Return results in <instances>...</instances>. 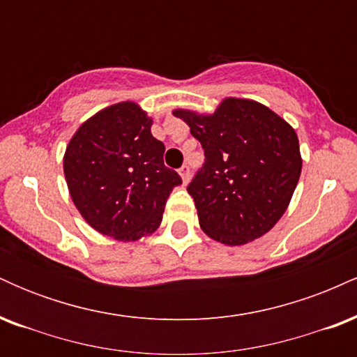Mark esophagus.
I'll list each match as a JSON object with an SVG mask.
<instances>
[{
    "label": "esophagus",
    "mask_w": 357,
    "mask_h": 357,
    "mask_svg": "<svg viewBox=\"0 0 357 357\" xmlns=\"http://www.w3.org/2000/svg\"><path fill=\"white\" fill-rule=\"evenodd\" d=\"M179 174H181V179H183V183L186 184L188 181H190V166L188 165H184L181 169H179Z\"/></svg>",
    "instance_id": "esophagus-1"
}]
</instances>
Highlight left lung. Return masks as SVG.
Wrapping results in <instances>:
<instances>
[{"mask_svg": "<svg viewBox=\"0 0 357 357\" xmlns=\"http://www.w3.org/2000/svg\"><path fill=\"white\" fill-rule=\"evenodd\" d=\"M173 114L190 126L206 158L188 186L202 230L228 247L272 230L301 178L296 129L267 105L238 97L223 99L213 114Z\"/></svg>", "mask_w": 357, "mask_h": 357, "instance_id": "8db88e82", "label": "left lung"}]
</instances>
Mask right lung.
Masks as SVG:
<instances>
[{
	"label": "right lung",
	"instance_id": "right-lung-1",
	"mask_svg": "<svg viewBox=\"0 0 357 357\" xmlns=\"http://www.w3.org/2000/svg\"><path fill=\"white\" fill-rule=\"evenodd\" d=\"M151 126L137 102H117L82 122L63 154L65 181L82 218L124 243L158 230L167 196L181 184L165 166V144Z\"/></svg>",
	"mask_w": 357,
	"mask_h": 357
}]
</instances>
